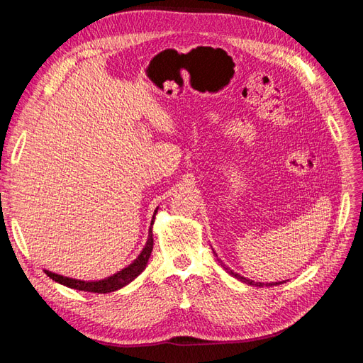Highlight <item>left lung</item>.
Instances as JSON below:
<instances>
[{
	"mask_svg": "<svg viewBox=\"0 0 363 363\" xmlns=\"http://www.w3.org/2000/svg\"><path fill=\"white\" fill-rule=\"evenodd\" d=\"M216 256V255H215ZM218 262L221 263V267L223 268H225V271L228 272V274H232V276H235L236 279H239L240 281H244V283H248V284H252V286H274V284H280V281L279 283H269V284H265V283H257V281H252V280H248V279H245V277H242V276H239V274H236V272H233L232 269H228L224 263H223V260L221 259H218Z\"/></svg>",
	"mask_w": 363,
	"mask_h": 363,
	"instance_id": "1",
	"label": "left lung"
}]
</instances>
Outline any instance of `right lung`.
I'll return each mask as SVG.
<instances>
[{"label":"right lung","instance_id":"right-lung-1","mask_svg":"<svg viewBox=\"0 0 363 363\" xmlns=\"http://www.w3.org/2000/svg\"><path fill=\"white\" fill-rule=\"evenodd\" d=\"M156 212H155V215H156ZM151 251H152V232L150 230L147 245H145L144 250H142V252L138 256V259L133 263H130V265L127 268H124L123 271H119V272L113 274V276L107 277L104 280H100V281H83V280H75V279L63 277V276H59V274H54L51 271H45V274H47L50 279L56 280L60 284H65V286L72 288V289L86 291V292H96V294L113 292L116 289H121L123 286H125V284H128L130 281H133L139 276V274L145 269Z\"/></svg>","mask_w":363,"mask_h":363}]
</instances>
